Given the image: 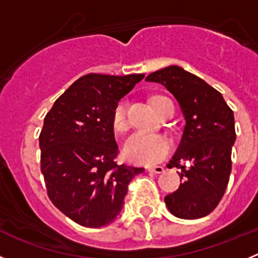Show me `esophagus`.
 I'll return each mask as SVG.
<instances>
[{"mask_svg": "<svg viewBox=\"0 0 258 258\" xmlns=\"http://www.w3.org/2000/svg\"><path fill=\"white\" fill-rule=\"evenodd\" d=\"M147 170L151 173H156V174H160V173L164 172V166L161 165H156V166H149Z\"/></svg>", "mask_w": 258, "mask_h": 258, "instance_id": "esophagus-1", "label": "esophagus"}]
</instances>
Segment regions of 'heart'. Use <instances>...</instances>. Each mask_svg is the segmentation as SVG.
<instances>
[{
	"label": "heart",
	"instance_id": "1",
	"mask_svg": "<svg viewBox=\"0 0 258 258\" xmlns=\"http://www.w3.org/2000/svg\"><path fill=\"white\" fill-rule=\"evenodd\" d=\"M164 97L152 98V106L155 111L157 109L159 102ZM112 126L115 131L124 132L127 127L126 104L125 102H118L112 112ZM170 151V142L161 134L147 133V132H136L127 137L124 143V155L127 160L137 164L159 163L163 160Z\"/></svg>",
	"mask_w": 258,
	"mask_h": 258
}]
</instances>
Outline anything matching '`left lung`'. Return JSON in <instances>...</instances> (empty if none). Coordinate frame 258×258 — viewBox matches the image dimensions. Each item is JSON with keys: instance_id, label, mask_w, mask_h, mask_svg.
<instances>
[{"instance_id": "8db88e82", "label": "left lung", "mask_w": 258, "mask_h": 258, "mask_svg": "<svg viewBox=\"0 0 258 258\" xmlns=\"http://www.w3.org/2000/svg\"><path fill=\"white\" fill-rule=\"evenodd\" d=\"M146 81L165 86L186 121L178 149L168 164L181 169L184 181L166 195L165 206L183 220L206 217L218 206L229 183L236 138L234 112L220 92L178 66L152 72ZM184 161L190 166L186 168Z\"/></svg>"}]
</instances>
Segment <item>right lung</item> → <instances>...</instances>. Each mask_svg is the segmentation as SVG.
<instances>
[{
  "label": "right lung",
  "instance_id": "right-lung-1",
  "mask_svg": "<svg viewBox=\"0 0 258 258\" xmlns=\"http://www.w3.org/2000/svg\"><path fill=\"white\" fill-rule=\"evenodd\" d=\"M145 77L89 74L52 104L40 134L41 172L52 204L85 227H102L121 212L127 184L143 168L118 165L112 112Z\"/></svg>",
  "mask_w": 258,
  "mask_h": 258
}]
</instances>
